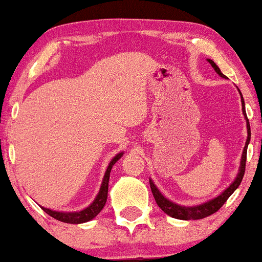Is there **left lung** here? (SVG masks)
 <instances>
[{"label":"left lung","instance_id":"obj_1","mask_svg":"<svg viewBox=\"0 0 262 262\" xmlns=\"http://www.w3.org/2000/svg\"><path fill=\"white\" fill-rule=\"evenodd\" d=\"M212 68L214 69V71L217 73L219 76L223 77V79H227L225 75L222 74L221 69L215 65V62L213 60L207 59ZM240 92V91H239ZM240 96H242V92H240ZM242 106H243V114H244L245 119H246V128H248V139H246L244 150H243V155H242V161H240V167H239V172L234 180V182L228 187L225 191L222 192L218 197L213 198V200L208 201V202L198 204V206H193V207H185V206H180V204H176L173 202H171L170 200H167L166 197L162 196V193L156 188V186L154 185V182L150 180V188H151L152 194H154V198L158 203V206L166 213L167 215L170 217L176 218V219H182V221H196V219H202L208 217V215L213 214L217 210L221 208L223 204L227 202V200L229 198L233 192L239 187V185L242 183L243 177H244L245 173V164H246V151H248V145L250 143V138H251V132H250V124H249V119L246 117V112H245V103H244V98L242 96Z\"/></svg>","mask_w":262,"mask_h":262}]
</instances>
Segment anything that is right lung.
Here are the masks:
<instances>
[{
  "instance_id": "right-lung-1",
  "label": "right lung",
  "mask_w": 262,
  "mask_h": 262,
  "mask_svg": "<svg viewBox=\"0 0 262 262\" xmlns=\"http://www.w3.org/2000/svg\"><path fill=\"white\" fill-rule=\"evenodd\" d=\"M123 152H119L111 160L110 165H108L106 173H104L103 181H102L100 192L96 196L95 201L90 204L89 207L85 209L80 210V212H58V210H52L49 208H44L41 207V209L44 210L47 214H49L50 217L55 218L56 221L64 222V223H70V224H80V223H86V222L91 221L101 212L102 208L104 207V204L107 202V194H108V182H110V173L112 170L113 165L116 164L119 159L122 158Z\"/></svg>"
}]
</instances>
